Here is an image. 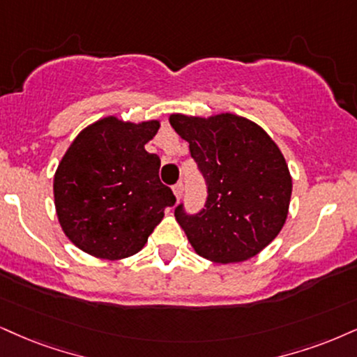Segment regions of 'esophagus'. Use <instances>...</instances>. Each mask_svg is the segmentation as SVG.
<instances>
[{
	"label": "esophagus",
	"mask_w": 357,
	"mask_h": 357,
	"mask_svg": "<svg viewBox=\"0 0 357 357\" xmlns=\"http://www.w3.org/2000/svg\"><path fill=\"white\" fill-rule=\"evenodd\" d=\"M172 190H174L175 199H177V200L182 199V193H183V185H182V182H178L177 185H174V188H172Z\"/></svg>",
	"instance_id": "esophagus-1"
}]
</instances>
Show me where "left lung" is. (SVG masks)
I'll return each instance as SVG.
<instances>
[{
    "label": "left lung",
    "mask_w": 357,
    "mask_h": 357,
    "mask_svg": "<svg viewBox=\"0 0 357 357\" xmlns=\"http://www.w3.org/2000/svg\"><path fill=\"white\" fill-rule=\"evenodd\" d=\"M206 180L205 208L195 217L175 208L192 248L215 263L253 258L278 236L288 218L293 178L283 153L250 119L170 114Z\"/></svg>",
    "instance_id": "8db88e82"
}]
</instances>
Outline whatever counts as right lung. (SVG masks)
Instances as JSON below:
<instances>
[{
  "instance_id": "1",
  "label": "right lung",
  "mask_w": 357,
  "mask_h": 357,
  "mask_svg": "<svg viewBox=\"0 0 357 357\" xmlns=\"http://www.w3.org/2000/svg\"><path fill=\"white\" fill-rule=\"evenodd\" d=\"M160 121L117 116L84 127L54 174V205L64 235L100 259H124L147 243L164 210L175 204L158 178L160 158L145 151Z\"/></svg>"
}]
</instances>
